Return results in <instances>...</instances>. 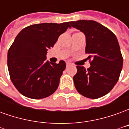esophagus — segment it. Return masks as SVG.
I'll return each mask as SVG.
<instances>
[{
  "instance_id": "obj_1",
  "label": "esophagus",
  "mask_w": 129,
  "mask_h": 129,
  "mask_svg": "<svg viewBox=\"0 0 129 129\" xmlns=\"http://www.w3.org/2000/svg\"><path fill=\"white\" fill-rule=\"evenodd\" d=\"M70 65H71V63H66V67H69Z\"/></svg>"
}]
</instances>
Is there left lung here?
I'll list each match as a JSON object with an SVG mask.
<instances>
[{
  "label": "left lung",
  "instance_id": "left-lung-1",
  "mask_svg": "<svg viewBox=\"0 0 129 129\" xmlns=\"http://www.w3.org/2000/svg\"><path fill=\"white\" fill-rule=\"evenodd\" d=\"M73 27L84 32L86 38V53L90 67L77 66L73 77L76 89L88 98L97 99L113 89L119 79L123 58L115 35L107 27L95 21H71Z\"/></svg>",
  "mask_w": 129,
  "mask_h": 129
}]
</instances>
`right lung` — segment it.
Segmentation results:
<instances>
[{
	"label": "right lung",
	"mask_w": 129,
	"mask_h": 129,
	"mask_svg": "<svg viewBox=\"0 0 129 129\" xmlns=\"http://www.w3.org/2000/svg\"><path fill=\"white\" fill-rule=\"evenodd\" d=\"M69 24H34L25 27L16 36L8 50L7 67L11 81L23 95L39 100L56 90L66 63H50L46 54Z\"/></svg>",
	"instance_id": "right-lung-1"
}]
</instances>
